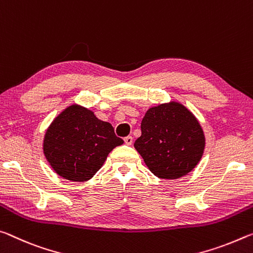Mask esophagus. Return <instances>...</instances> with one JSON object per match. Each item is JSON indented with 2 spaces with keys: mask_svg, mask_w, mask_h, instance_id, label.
Instances as JSON below:
<instances>
[{
  "mask_svg": "<svg viewBox=\"0 0 253 253\" xmlns=\"http://www.w3.org/2000/svg\"><path fill=\"white\" fill-rule=\"evenodd\" d=\"M124 142H126V144H127V146H131L132 142H133V138H132L131 135H127L124 138Z\"/></svg>",
  "mask_w": 253,
  "mask_h": 253,
  "instance_id": "esophagus-1",
  "label": "esophagus"
}]
</instances>
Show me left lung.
Returning a JSON list of instances; mask_svg holds the SVG:
<instances>
[{
  "mask_svg": "<svg viewBox=\"0 0 253 253\" xmlns=\"http://www.w3.org/2000/svg\"><path fill=\"white\" fill-rule=\"evenodd\" d=\"M134 148L155 176L177 179L196 167L204 152L205 136L192 112L170 102L147 111Z\"/></svg>",
  "mask_w": 253,
  "mask_h": 253,
  "instance_id": "obj_1",
  "label": "left lung"
}]
</instances>
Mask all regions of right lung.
<instances>
[{
	"mask_svg": "<svg viewBox=\"0 0 253 253\" xmlns=\"http://www.w3.org/2000/svg\"><path fill=\"white\" fill-rule=\"evenodd\" d=\"M122 143L111 123L74 104L61 112L48 127L43 154L60 177L86 181L99 170L110 152Z\"/></svg>",
	"mask_w": 253,
	"mask_h": 253,
	"instance_id": "add662e5",
	"label": "right lung"
}]
</instances>
